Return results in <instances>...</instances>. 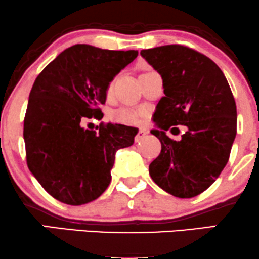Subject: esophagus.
<instances>
[{"instance_id":"obj_1","label":"esophagus","mask_w":259,"mask_h":259,"mask_svg":"<svg viewBox=\"0 0 259 259\" xmlns=\"http://www.w3.org/2000/svg\"><path fill=\"white\" fill-rule=\"evenodd\" d=\"M147 135V130H145V129H140L139 132H138V134H136V136H135V142H139V141H141L142 139L145 138V136Z\"/></svg>"}]
</instances>
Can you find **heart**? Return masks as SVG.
<instances>
[{
  "label": "heart",
  "instance_id": "heart-1",
  "mask_svg": "<svg viewBox=\"0 0 259 259\" xmlns=\"http://www.w3.org/2000/svg\"><path fill=\"white\" fill-rule=\"evenodd\" d=\"M114 92V80L109 82L108 88H107V96L111 97ZM148 111L145 108L141 109H133V108H123L117 109L112 113L111 118L113 121L119 124H124V125H139V124L144 123L145 119L147 118Z\"/></svg>",
  "mask_w": 259,
  "mask_h": 259
}]
</instances>
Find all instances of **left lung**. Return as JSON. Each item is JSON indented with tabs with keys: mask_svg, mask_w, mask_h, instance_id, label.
<instances>
[{
	"mask_svg": "<svg viewBox=\"0 0 259 259\" xmlns=\"http://www.w3.org/2000/svg\"><path fill=\"white\" fill-rule=\"evenodd\" d=\"M140 55L160 74L165 95L153 114L158 129L151 133L162 150L148 167L150 175L175 197H195L214 183L229 160L237 126L233 92L221 68L190 47L165 45ZM173 125L187 126L180 142L165 134Z\"/></svg>",
	"mask_w": 259,
	"mask_h": 259,
	"instance_id": "1",
	"label": "left lung"
}]
</instances>
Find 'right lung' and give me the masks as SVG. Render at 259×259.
<instances>
[{"mask_svg": "<svg viewBox=\"0 0 259 259\" xmlns=\"http://www.w3.org/2000/svg\"><path fill=\"white\" fill-rule=\"evenodd\" d=\"M138 57V51H113L74 45L59 53L35 79L24 118L26 164L56 200L80 206L99 198L111 183L115 152L134 144L136 127L100 124L109 82Z\"/></svg>", "mask_w": 259, "mask_h": 259, "instance_id": "1", "label": "right lung"}]
</instances>
